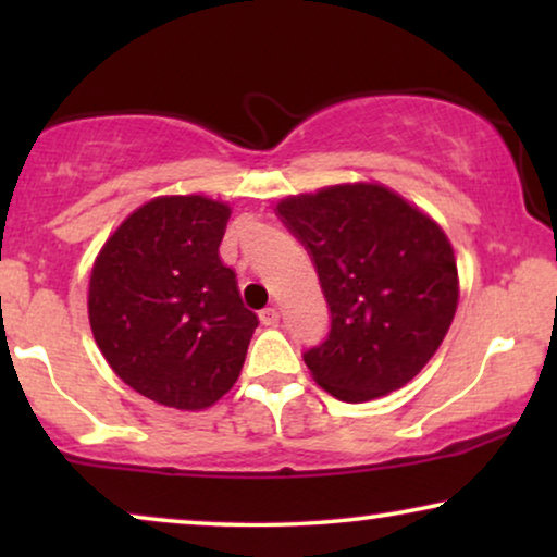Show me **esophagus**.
Here are the masks:
<instances>
[{"label": "esophagus", "instance_id": "34e87169", "mask_svg": "<svg viewBox=\"0 0 557 557\" xmlns=\"http://www.w3.org/2000/svg\"><path fill=\"white\" fill-rule=\"evenodd\" d=\"M261 324H265V326H276L278 324V319H281V311L276 309V307H265V309H261Z\"/></svg>", "mask_w": 557, "mask_h": 557}]
</instances>
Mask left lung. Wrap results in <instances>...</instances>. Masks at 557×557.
<instances>
[{
	"instance_id": "obj_1",
	"label": "left lung",
	"mask_w": 557,
	"mask_h": 557,
	"mask_svg": "<svg viewBox=\"0 0 557 557\" xmlns=\"http://www.w3.org/2000/svg\"><path fill=\"white\" fill-rule=\"evenodd\" d=\"M307 248L332 324L304 362L326 393L364 403L425 368L459 304L446 233L383 185H334L278 202Z\"/></svg>"
}]
</instances>
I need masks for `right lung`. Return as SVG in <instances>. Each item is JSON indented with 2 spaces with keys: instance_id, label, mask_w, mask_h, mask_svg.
<instances>
[{
  "instance_id": "obj_1",
  "label": "right lung",
  "mask_w": 557,
  "mask_h": 557,
  "mask_svg": "<svg viewBox=\"0 0 557 557\" xmlns=\"http://www.w3.org/2000/svg\"><path fill=\"white\" fill-rule=\"evenodd\" d=\"M227 218L202 195L157 197L119 225L90 273L88 319L106 362L166 408L223 398L258 326L218 256Z\"/></svg>"
}]
</instances>
